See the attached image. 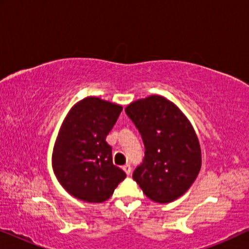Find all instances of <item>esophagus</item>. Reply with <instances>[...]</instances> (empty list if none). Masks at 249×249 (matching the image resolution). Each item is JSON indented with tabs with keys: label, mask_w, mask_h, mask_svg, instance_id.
I'll use <instances>...</instances> for the list:
<instances>
[{
	"label": "esophagus",
	"mask_w": 249,
	"mask_h": 249,
	"mask_svg": "<svg viewBox=\"0 0 249 249\" xmlns=\"http://www.w3.org/2000/svg\"><path fill=\"white\" fill-rule=\"evenodd\" d=\"M122 169H124V171L125 173H127L128 176L131 173V166H130V164H125Z\"/></svg>",
	"instance_id": "obj_1"
}]
</instances>
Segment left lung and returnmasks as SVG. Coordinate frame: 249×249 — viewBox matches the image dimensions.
<instances>
[{"label": "left lung", "mask_w": 249, "mask_h": 249, "mask_svg": "<svg viewBox=\"0 0 249 249\" xmlns=\"http://www.w3.org/2000/svg\"><path fill=\"white\" fill-rule=\"evenodd\" d=\"M125 113L145 146V156L132 178L149 199L170 203L193 185L202 166L198 138L176 104L159 95L132 102Z\"/></svg>", "instance_id": "obj_1"}]
</instances>
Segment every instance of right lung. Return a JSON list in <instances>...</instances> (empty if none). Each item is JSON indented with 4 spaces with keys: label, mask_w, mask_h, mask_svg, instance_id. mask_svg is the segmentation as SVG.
<instances>
[{
    "label": "right lung",
    "mask_w": 249,
    "mask_h": 249,
    "mask_svg": "<svg viewBox=\"0 0 249 249\" xmlns=\"http://www.w3.org/2000/svg\"><path fill=\"white\" fill-rule=\"evenodd\" d=\"M121 105L86 97L71 108L61 125L52 154L54 175L70 195L87 203L107 200L125 173L112 162L107 136Z\"/></svg>",
    "instance_id": "1"
}]
</instances>
